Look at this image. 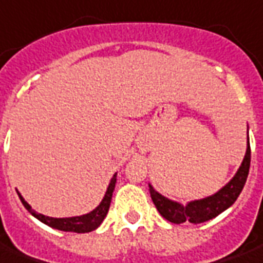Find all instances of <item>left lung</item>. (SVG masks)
<instances>
[{
  "label": "left lung",
  "instance_id": "obj_1",
  "mask_svg": "<svg viewBox=\"0 0 263 263\" xmlns=\"http://www.w3.org/2000/svg\"><path fill=\"white\" fill-rule=\"evenodd\" d=\"M250 163H251V149H250V139L247 138V152L243 158V163L236 172V175L230 179V182H228L215 194L182 205L180 203L164 197L163 194H160L153 189V186L149 185L150 196L157 211L161 214L163 218L172 223H185V222H190L194 225L203 223L205 220H210L219 215L220 212L228 210L237 200L246 185L248 171H250Z\"/></svg>",
  "mask_w": 263,
  "mask_h": 263
}]
</instances>
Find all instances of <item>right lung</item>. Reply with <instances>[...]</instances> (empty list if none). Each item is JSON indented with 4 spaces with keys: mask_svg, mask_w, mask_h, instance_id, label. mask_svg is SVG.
Masks as SVG:
<instances>
[{
    "mask_svg": "<svg viewBox=\"0 0 263 263\" xmlns=\"http://www.w3.org/2000/svg\"><path fill=\"white\" fill-rule=\"evenodd\" d=\"M116 180H117V174H114L111 180H110L109 187L106 190V194L103 200L100 201V204L98 207L91 211L89 214H85V215L80 216H71V218H52V216H45L43 214H38L30 207L29 203L26 201L25 198L22 197L19 194V198L22 204L25 205V208L33 216H35L38 220H41L45 225L51 226L53 229L63 230V232H76V233H88V232H92V230L98 229L100 226V223L103 222V219L107 215L110 208V203H111V196H113L114 186H116Z\"/></svg>",
    "mask_w": 263,
    "mask_h": 263,
    "instance_id": "1",
    "label": "right lung"
}]
</instances>
